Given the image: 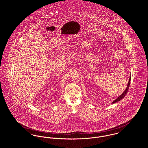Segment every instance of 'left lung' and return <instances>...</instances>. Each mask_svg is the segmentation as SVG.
I'll list each match as a JSON object with an SVG mask.
<instances>
[{"label":"left lung","instance_id":"obj_1","mask_svg":"<svg viewBox=\"0 0 148 148\" xmlns=\"http://www.w3.org/2000/svg\"><path fill=\"white\" fill-rule=\"evenodd\" d=\"M130 81H131V76L130 77V78H129V82H128V84H127V87L126 88V89H125V90H124V92L122 93L121 95H120V96H119V97H118L115 100H114L113 102H112V103H116V102H119V101H120V100H121L122 99L125 97V96H126V95L127 94V91H128V90H129V87H130Z\"/></svg>","mask_w":148,"mask_h":148}]
</instances>
